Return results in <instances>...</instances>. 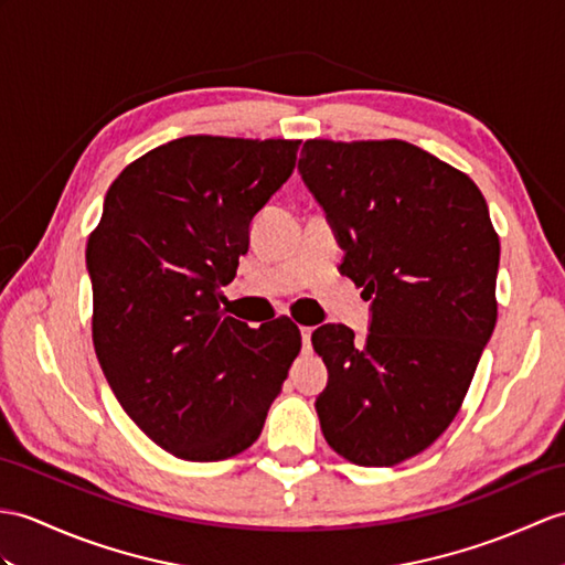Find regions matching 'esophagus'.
<instances>
[{"label":"esophagus","mask_w":565,"mask_h":565,"mask_svg":"<svg viewBox=\"0 0 565 565\" xmlns=\"http://www.w3.org/2000/svg\"><path fill=\"white\" fill-rule=\"evenodd\" d=\"M310 334H312V327H300V339H303L306 351H310Z\"/></svg>","instance_id":"34e87169"}]
</instances>
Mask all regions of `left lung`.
Returning <instances> with one entry per match:
<instances>
[{
  "instance_id": "1",
  "label": "left lung",
  "mask_w": 565,
  "mask_h": 565,
  "mask_svg": "<svg viewBox=\"0 0 565 565\" xmlns=\"http://www.w3.org/2000/svg\"><path fill=\"white\" fill-rule=\"evenodd\" d=\"M298 170L344 247L342 274L373 298L365 342L322 324L324 440L361 467H395L460 412L493 334L501 243L475 180L402 139H308Z\"/></svg>"
}]
</instances>
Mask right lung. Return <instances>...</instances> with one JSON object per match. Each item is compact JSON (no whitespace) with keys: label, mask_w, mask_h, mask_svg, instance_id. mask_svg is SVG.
I'll return each instance as SVG.
<instances>
[{"label":"right lung","mask_w":565,"mask_h":565,"mask_svg":"<svg viewBox=\"0 0 565 565\" xmlns=\"http://www.w3.org/2000/svg\"><path fill=\"white\" fill-rule=\"evenodd\" d=\"M298 143L168 141L115 178L88 235L100 369L127 416L180 460L250 448L300 351L286 315L253 330L221 310L250 221L291 178Z\"/></svg>","instance_id":"obj_1"}]
</instances>
